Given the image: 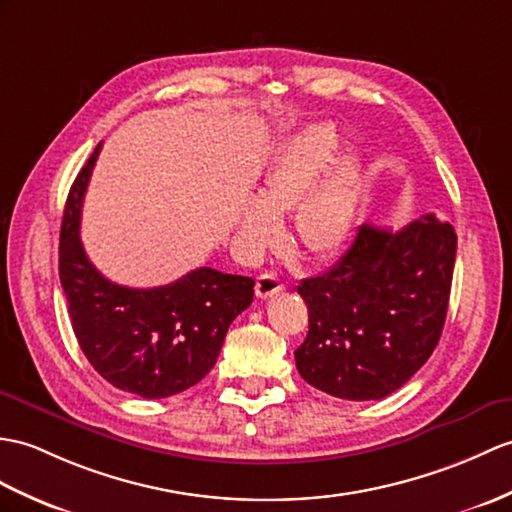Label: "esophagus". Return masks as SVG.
I'll return each mask as SVG.
<instances>
[{
	"label": "esophagus",
	"instance_id": "1",
	"mask_svg": "<svg viewBox=\"0 0 512 512\" xmlns=\"http://www.w3.org/2000/svg\"><path fill=\"white\" fill-rule=\"evenodd\" d=\"M283 290V283L279 281L277 275H272V272H264V275L257 277L255 283V294L259 299H270V296H275Z\"/></svg>",
	"mask_w": 512,
	"mask_h": 512
}]
</instances>
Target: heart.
Instances as JSON below:
<instances>
[{"label": "heart", "mask_w": 512, "mask_h": 512, "mask_svg": "<svg viewBox=\"0 0 512 512\" xmlns=\"http://www.w3.org/2000/svg\"><path fill=\"white\" fill-rule=\"evenodd\" d=\"M338 146L340 133L331 124H310L290 141L257 200L244 207L240 233L248 248L268 244L279 231V213L294 209V233L307 253L325 257L338 251L351 231L362 176L358 152L342 154L328 169Z\"/></svg>", "instance_id": "obj_1"}]
</instances>
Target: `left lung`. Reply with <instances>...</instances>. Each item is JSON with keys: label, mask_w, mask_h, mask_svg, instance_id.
<instances>
[{"label": "left lung", "mask_w": 512, "mask_h": 512, "mask_svg": "<svg viewBox=\"0 0 512 512\" xmlns=\"http://www.w3.org/2000/svg\"><path fill=\"white\" fill-rule=\"evenodd\" d=\"M456 233L434 213L392 233L362 224L338 264L303 279L310 331L294 351L307 384L349 401L384 399L441 340Z\"/></svg>", "instance_id": "obj_1"}]
</instances>
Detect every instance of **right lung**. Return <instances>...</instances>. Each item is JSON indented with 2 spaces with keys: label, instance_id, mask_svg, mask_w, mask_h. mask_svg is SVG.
I'll return each mask as SVG.
<instances>
[{
  "label": "right lung",
  "instance_id": "obj_1",
  "mask_svg": "<svg viewBox=\"0 0 512 512\" xmlns=\"http://www.w3.org/2000/svg\"><path fill=\"white\" fill-rule=\"evenodd\" d=\"M100 146L69 189L58 275L82 353L106 382L144 399L196 386L216 364L237 314L253 303L251 277L213 268L161 288H126L100 275L80 242V211Z\"/></svg>",
  "mask_w": 512,
  "mask_h": 512
}]
</instances>
